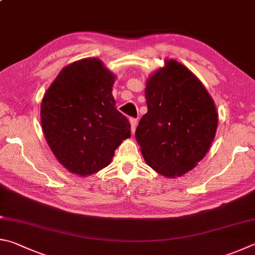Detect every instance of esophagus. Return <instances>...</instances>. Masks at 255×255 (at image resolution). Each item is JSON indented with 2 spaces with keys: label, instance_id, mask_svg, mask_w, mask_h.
<instances>
[{
  "label": "esophagus",
  "instance_id": "obj_1",
  "mask_svg": "<svg viewBox=\"0 0 255 255\" xmlns=\"http://www.w3.org/2000/svg\"><path fill=\"white\" fill-rule=\"evenodd\" d=\"M130 123H131V131L132 133L135 132V128H136V124H137V120L136 119H130Z\"/></svg>",
  "mask_w": 255,
  "mask_h": 255
}]
</instances>
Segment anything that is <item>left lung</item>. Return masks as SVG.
<instances>
[{
    "label": "left lung",
    "instance_id": "1",
    "mask_svg": "<svg viewBox=\"0 0 255 255\" xmlns=\"http://www.w3.org/2000/svg\"><path fill=\"white\" fill-rule=\"evenodd\" d=\"M148 112L135 131L145 162L163 176L181 177L196 167L216 134L215 104L199 79L176 60L149 77Z\"/></svg>",
    "mask_w": 255,
    "mask_h": 255
}]
</instances>
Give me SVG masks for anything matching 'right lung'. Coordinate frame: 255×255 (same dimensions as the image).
<instances>
[{
	"instance_id": "add662e5",
	"label": "right lung",
	"mask_w": 255,
	"mask_h": 255,
	"mask_svg": "<svg viewBox=\"0 0 255 255\" xmlns=\"http://www.w3.org/2000/svg\"><path fill=\"white\" fill-rule=\"evenodd\" d=\"M115 76L97 58L62 69L44 94L41 125L52 153L67 170L89 176L109 166L131 136L128 120L112 95Z\"/></svg>"
}]
</instances>
